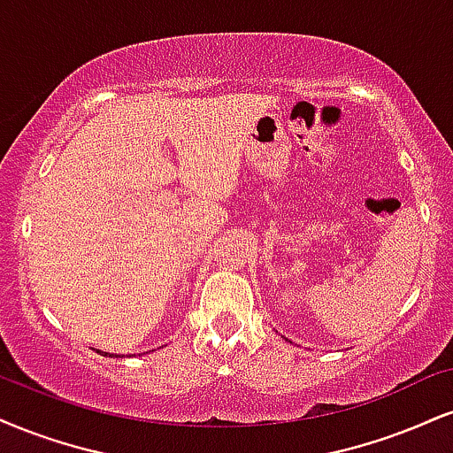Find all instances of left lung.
Wrapping results in <instances>:
<instances>
[{"mask_svg":"<svg viewBox=\"0 0 453 453\" xmlns=\"http://www.w3.org/2000/svg\"><path fill=\"white\" fill-rule=\"evenodd\" d=\"M285 340H287V337H285ZM287 342H288V340H287Z\"/></svg>","mask_w":453,"mask_h":453,"instance_id":"left-lung-1","label":"left lung"}]
</instances>
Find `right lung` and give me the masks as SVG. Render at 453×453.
Listing matches in <instances>:
<instances>
[{
    "label": "right lung",
    "mask_w": 453,
    "mask_h": 453,
    "mask_svg": "<svg viewBox=\"0 0 453 453\" xmlns=\"http://www.w3.org/2000/svg\"><path fill=\"white\" fill-rule=\"evenodd\" d=\"M96 352H99V354H103V357H107V354H109V352H101V350H96ZM109 357H116V358H118V357H119V354H109Z\"/></svg>",
    "instance_id": "right-lung-1"
}]
</instances>
